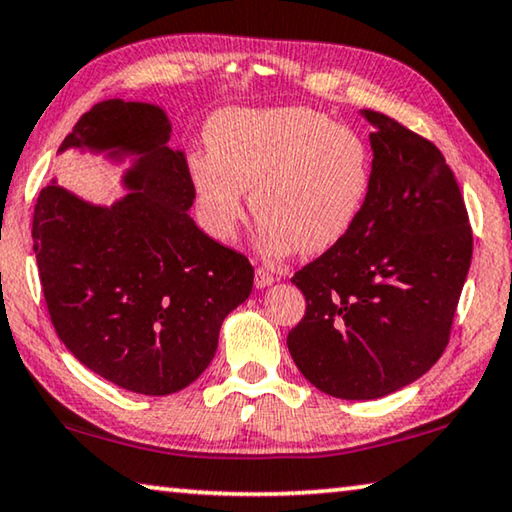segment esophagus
<instances>
[{
    "mask_svg": "<svg viewBox=\"0 0 512 512\" xmlns=\"http://www.w3.org/2000/svg\"><path fill=\"white\" fill-rule=\"evenodd\" d=\"M277 281V277L267 270V267H256V288H265V286H272V283Z\"/></svg>",
    "mask_w": 512,
    "mask_h": 512,
    "instance_id": "1",
    "label": "esophagus"
}]
</instances>
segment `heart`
Listing matches in <instances>:
<instances>
[{
	"label": "heart",
	"mask_w": 512,
	"mask_h": 512,
	"mask_svg": "<svg viewBox=\"0 0 512 512\" xmlns=\"http://www.w3.org/2000/svg\"><path fill=\"white\" fill-rule=\"evenodd\" d=\"M206 144L187 169L199 222L219 242L235 240L251 192L263 254H325L355 229L371 194L366 139L318 109H224Z\"/></svg>",
	"instance_id": "heart-1"
}]
</instances>
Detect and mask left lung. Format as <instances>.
Returning a JSON list of instances; mask_svg holds the SVG:
<instances>
[{"label": "left lung", "mask_w": 512, "mask_h": 512, "mask_svg": "<svg viewBox=\"0 0 512 512\" xmlns=\"http://www.w3.org/2000/svg\"><path fill=\"white\" fill-rule=\"evenodd\" d=\"M373 125V185L341 245L290 279L306 313L290 357L313 387L373 400L435 366L451 336L471 249L469 215L439 148L387 114Z\"/></svg>", "instance_id": "1"}]
</instances>
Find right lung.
<instances>
[{
    "label": "right lung",
    "mask_w": 512,
    "mask_h": 512,
    "mask_svg": "<svg viewBox=\"0 0 512 512\" xmlns=\"http://www.w3.org/2000/svg\"><path fill=\"white\" fill-rule=\"evenodd\" d=\"M171 123L148 102L105 100L59 146L135 155L128 194L93 206L52 180L34 208V254L50 320L86 368L144 396L185 389L215 357L224 318L247 300L254 267L208 238Z\"/></svg>",
    "instance_id": "obj_1"
}]
</instances>
